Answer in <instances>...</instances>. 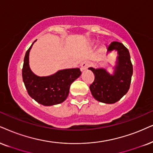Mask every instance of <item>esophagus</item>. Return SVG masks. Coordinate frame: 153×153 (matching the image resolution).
Instances as JSON below:
<instances>
[{"mask_svg": "<svg viewBox=\"0 0 153 153\" xmlns=\"http://www.w3.org/2000/svg\"><path fill=\"white\" fill-rule=\"evenodd\" d=\"M89 65H90V63H89L88 61H83V62L81 63L80 65V70L82 71H85L87 68L89 67Z\"/></svg>", "mask_w": 153, "mask_h": 153, "instance_id": "obj_1", "label": "esophagus"}]
</instances>
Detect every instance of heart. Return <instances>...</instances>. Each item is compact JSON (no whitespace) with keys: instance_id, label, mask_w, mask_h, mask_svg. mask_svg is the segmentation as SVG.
I'll use <instances>...</instances> for the list:
<instances>
[{"instance_id":"obj_1","label":"heart","mask_w":153,"mask_h":153,"mask_svg":"<svg viewBox=\"0 0 153 153\" xmlns=\"http://www.w3.org/2000/svg\"><path fill=\"white\" fill-rule=\"evenodd\" d=\"M104 49V46H102V47H101V49H100V51H103V50Z\"/></svg>"}]
</instances>
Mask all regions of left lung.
I'll use <instances>...</instances> for the list:
<instances>
[{"mask_svg": "<svg viewBox=\"0 0 153 153\" xmlns=\"http://www.w3.org/2000/svg\"><path fill=\"white\" fill-rule=\"evenodd\" d=\"M107 51L108 53L112 51H117L114 74H110L103 68H89L94 75V80L90 85V90L97 101L114 104L121 100L128 91L133 75V65L128 50L122 43L111 42Z\"/></svg>", "mask_w": 153, "mask_h": 153, "instance_id": "obj_1", "label": "left lung"}]
</instances>
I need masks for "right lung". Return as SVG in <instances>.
Masks as SVG:
<instances>
[{"instance_id": "add662e5", "label": "right lung", "mask_w": 153, "mask_h": 153, "mask_svg": "<svg viewBox=\"0 0 153 153\" xmlns=\"http://www.w3.org/2000/svg\"><path fill=\"white\" fill-rule=\"evenodd\" d=\"M36 40L25 53L22 68V79L31 97L44 106L62 103L69 94L71 85L81 75L80 68L63 69L49 76H38L30 69V52Z\"/></svg>"}]
</instances>
